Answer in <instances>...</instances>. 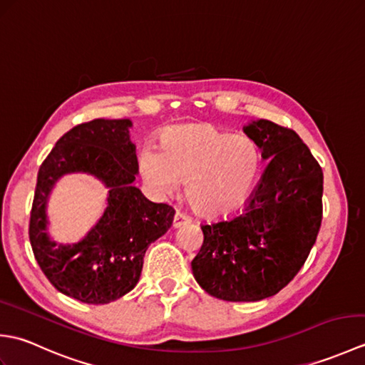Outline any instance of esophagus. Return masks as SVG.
<instances>
[{
  "label": "esophagus",
  "instance_id": "1",
  "mask_svg": "<svg viewBox=\"0 0 365 365\" xmlns=\"http://www.w3.org/2000/svg\"><path fill=\"white\" fill-rule=\"evenodd\" d=\"M190 222H191L190 216H187V215L182 213V212H177L175 216H174L173 226H174L175 229H178V227H182V226H185V224H190Z\"/></svg>",
  "mask_w": 365,
  "mask_h": 365
}]
</instances>
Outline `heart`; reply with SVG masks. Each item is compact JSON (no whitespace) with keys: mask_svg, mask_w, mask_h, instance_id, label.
Wrapping results in <instances>:
<instances>
[{"mask_svg":"<svg viewBox=\"0 0 365 365\" xmlns=\"http://www.w3.org/2000/svg\"><path fill=\"white\" fill-rule=\"evenodd\" d=\"M144 182L160 196L187 183L191 207L208 218H226L246 205L259 182L262 153L251 138L234 136L212 123H187L160 135V150L138 153Z\"/></svg>","mask_w":365,"mask_h":365,"instance_id":"obj_1","label":"heart"}]
</instances>
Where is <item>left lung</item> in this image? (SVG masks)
Wrapping results in <instances>:
<instances>
[{
  "label": "left lung",
  "instance_id": "8db88e82",
  "mask_svg": "<svg viewBox=\"0 0 365 365\" xmlns=\"http://www.w3.org/2000/svg\"><path fill=\"white\" fill-rule=\"evenodd\" d=\"M267 163L243 212L202 224L191 262L215 298L251 302L273 297L304 265L322 224L323 170L290 128L259 119L243 127Z\"/></svg>",
  "mask_w": 365,
  "mask_h": 365
}]
</instances>
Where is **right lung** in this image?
Segmentation results:
<instances>
[{
  "label": "right lung",
  "instance_id": "obj_1",
  "mask_svg": "<svg viewBox=\"0 0 365 365\" xmlns=\"http://www.w3.org/2000/svg\"><path fill=\"white\" fill-rule=\"evenodd\" d=\"M130 119H96L59 139L37 174L29 240L34 257L54 289L88 304H108L136 287L150 243L173 226L174 208L147 199L133 182L139 173ZM88 173L108 190L99 221L75 244L48 234L46 207L64 175Z\"/></svg>",
  "mask_w": 365,
  "mask_h": 365
}]
</instances>
